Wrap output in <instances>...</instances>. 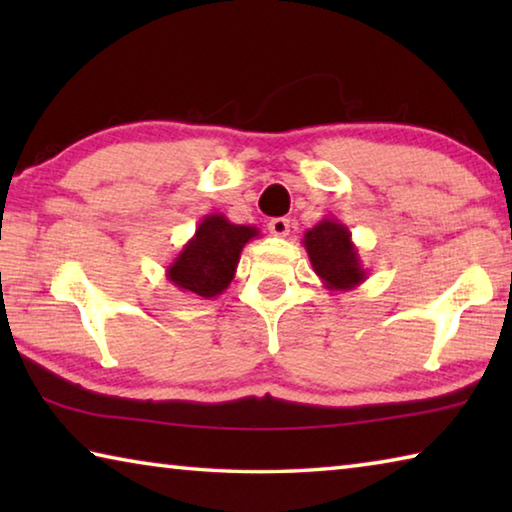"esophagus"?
I'll list each match as a JSON object with an SVG mask.
<instances>
[{
    "label": "esophagus",
    "mask_w": 512,
    "mask_h": 512,
    "mask_svg": "<svg viewBox=\"0 0 512 512\" xmlns=\"http://www.w3.org/2000/svg\"><path fill=\"white\" fill-rule=\"evenodd\" d=\"M289 219H284V216H277V219L268 221V232H271L273 237H287L289 235Z\"/></svg>",
    "instance_id": "34e87169"
}]
</instances>
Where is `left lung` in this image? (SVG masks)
Instances as JSON below:
<instances>
[{
    "mask_svg": "<svg viewBox=\"0 0 512 512\" xmlns=\"http://www.w3.org/2000/svg\"><path fill=\"white\" fill-rule=\"evenodd\" d=\"M302 244H305L309 262L325 289L352 291L368 280L359 248L352 241V232L334 216H325L314 228H309L302 237Z\"/></svg>",
    "mask_w": 512,
    "mask_h": 512,
    "instance_id": "left-lung-1",
    "label": "left lung"
}]
</instances>
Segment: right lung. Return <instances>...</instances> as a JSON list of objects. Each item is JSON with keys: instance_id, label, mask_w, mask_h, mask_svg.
<instances>
[{"instance_id": "right-lung-1", "label": "right lung", "mask_w": 512, "mask_h": 512, "mask_svg": "<svg viewBox=\"0 0 512 512\" xmlns=\"http://www.w3.org/2000/svg\"><path fill=\"white\" fill-rule=\"evenodd\" d=\"M259 237L255 225H239L223 214H207L198 223L194 237L167 266V280L183 293L198 298H216L235 280L241 250Z\"/></svg>"}]
</instances>
